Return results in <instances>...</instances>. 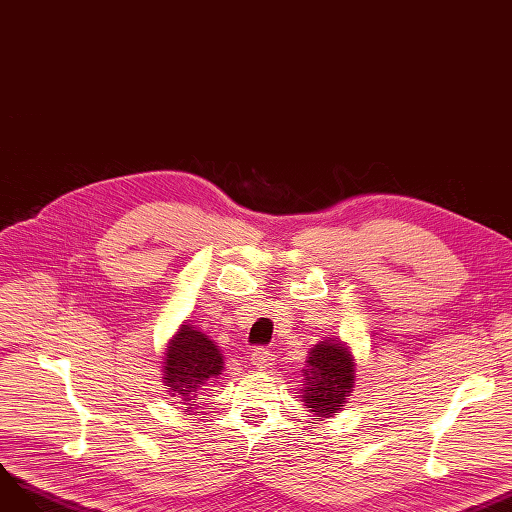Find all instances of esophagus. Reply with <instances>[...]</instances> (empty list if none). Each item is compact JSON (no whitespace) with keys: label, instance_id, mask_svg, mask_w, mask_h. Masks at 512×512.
I'll return each instance as SVG.
<instances>
[{"label":"esophagus","instance_id":"34e87169","mask_svg":"<svg viewBox=\"0 0 512 512\" xmlns=\"http://www.w3.org/2000/svg\"><path fill=\"white\" fill-rule=\"evenodd\" d=\"M250 360H252L256 371H269V369H273L275 356H273V352H271L269 348H256V350L252 352Z\"/></svg>","mask_w":512,"mask_h":512}]
</instances>
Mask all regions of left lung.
Instances as JSON below:
<instances>
[{"label":"left lung","instance_id":"obj_1","mask_svg":"<svg viewBox=\"0 0 512 512\" xmlns=\"http://www.w3.org/2000/svg\"><path fill=\"white\" fill-rule=\"evenodd\" d=\"M302 402L316 417L329 419L352 394L356 364L348 346L339 337H329L308 352L302 369Z\"/></svg>","mask_w":512,"mask_h":512}]
</instances>
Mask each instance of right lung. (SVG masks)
Returning <instances> with one entry per match:
<instances>
[{"label": "right lung", "mask_w": 512, "mask_h": 512, "mask_svg": "<svg viewBox=\"0 0 512 512\" xmlns=\"http://www.w3.org/2000/svg\"><path fill=\"white\" fill-rule=\"evenodd\" d=\"M223 354L198 327L181 325L164 354V383L175 398L183 400L185 412L193 410L206 385L223 373Z\"/></svg>", "instance_id": "obj_1"}]
</instances>
